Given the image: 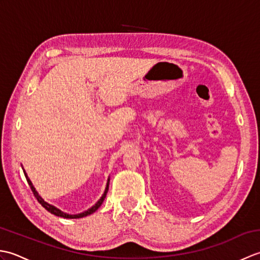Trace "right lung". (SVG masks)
<instances>
[{"mask_svg":"<svg viewBox=\"0 0 260 260\" xmlns=\"http://www.w3.org/2000/svg\"><path fill=\"white\" fill-rule=\"evenodd\" d=\"M23 172H24V175H25V179H26V181H27V183H29V185H30V187H31V190H32V192H33V194H35V197L37 198V200L39 201V203L41 204V206L45 208L46 210H48L49 212L50 213H52V214H54V215H57V217H62V218H67V219H78V218H82V217H86V215H89V214H91V213H93L96 211V210L102 206L103 204V202H104V200H105V198H106V194H107V191H108V185H109V179H108V181H107V185H106V189H105V192H104V194H103V197L99 199L98 200V202L95 204V206H92L90 209H88L87 211H84V212H81V213H78V214H68V213H66V212H63V211H61V210H59L58 208H56L54 206H52V204H49L48 202H46L45 200H43V199L39 196V193L37 192V190H36V187L33 186V184H32V182L30 181V179L27 178V175H26V173H25V171L23 170Z\"/></svg>","mask_w":260,"mask_h":260,"instance_id":"obj_1","label":"right lung"}]
</instances>
